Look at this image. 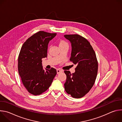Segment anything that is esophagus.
<instances>
[{"mask_svg":"<svg viewBox=\"0 0 122 122\" xmlns=\"http://www.w3.org/2000/svg\"><path fill=\"white\" fill-rule=\"evenodd\" d=\"M56 71H57V74H59V73H60V72L63 71L62 70H61V69H57V70H56Z\"/></svg>","mask_w":122,"mask_h":122,"instance_id":"esophagus-1","label":"esophagus"}]
</instances>
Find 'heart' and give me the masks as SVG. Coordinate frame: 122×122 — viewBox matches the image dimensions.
<instances>
[{"mask_svg":"<svg viewBox=\"0 0 122 122\" xmlns=\"http://www.w3.org/2000/svg\"><path fill=\"white\" fill-rule=\"evenodd\" d=\"M67 44L66 42H65L64 41H60V43H59V45H63V44Z\"/></svg>","mask_w":122,"mask_h":122,"instance_id":"heart-1","label":"heart"}]
</instances>
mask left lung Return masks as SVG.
<instances>
[{"label":"left lung","mask_w":122,"mask_h":122,"mask_svg":"<svg viewBox=\"0 0 122 122\" xmlns=\"http://www.w3.org/2000/svg\"><path fill=\"white\" fill-rule=\"evenodd\" d=\"M64 37L71 44L70 61L77 65L74 73L64 71L66 76L65 90L74 98H81L89 92L96 79L98 62L96 53L90 42L79 35Z\"/></svg>","instance_id":"obj_1"}]
</instances>
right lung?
I'll return each mask as SVG.
<instances>
[{
	"label": "right lung",
	"mask_w": 122,
	"mask_h": 122,
	"mask_svg": "<svg viewBox=\"0 0 122 122\" xmlns=\"http://www.w3.org/2000/svg\"><path fill=\"white\" fill-rule=\"evenodd\" d=\"M56 35L43 31L34 34L23 44L18 60V69L28 92L35 96L45 92L56 76V70L43 69L42 58L47 57L49 41Z\"/></svg>",
	"instance_id": "add662e5"
}]
</instances>
